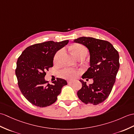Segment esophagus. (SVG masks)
Instances as JSON below:
<instances>
[{
	"mask_svg": "<svg viewBox=\"0 0 134 134\" xmlns=\"http://www.w3.org/2000/svg\"><path fill=\"white\" fill-rule=\"evenodd\" d=\"M67 83L68 84H72L74 83V81H72V80H68V81H67Z\"/></svg>",
	"mask_w": 134,
	"mask_h": 134,
	"instance_id": "34e87169",
	"label": "esophagus"
}]
</instances>
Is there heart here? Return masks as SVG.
I'll use <instances>...</instances> for the list:
<instances>
[{
	"mask_svg": "<svg viewBox=\"0 0 134 134\" xmlns=\"http://www.w3.org/2000/svg\"><path fill=\"white\" fill-rule=\"evenodd\" d=\"M71 51L74 54V55L77 58H79L80 57H83V56H86L87 54V49L86 47H85L83 46L80 45V44H75L72 46L70 47ZM62 49L58 51L56 53L54 58V61L55 63H58L59 61L60 60V58L61 57V55L62 54ZM77 75V72L75 70L72 69H65L62 71L61 75L62 76L66 79H72L76 77Z\"/></svg>",
	"mask_w": 134,
	"mask_h": 134,
	"instance_id": "heart-1",
	"label": "heart"
}]
</instances>
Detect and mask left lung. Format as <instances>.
<instances>
[{
	"label": "left lung",
	"mask_w": 134,
	"mask_h": 134,
	"mask_svg": "<svg viewBox=\"0 0 134 134\" xmlns=\"http://www.w3.org/2000/svg\"><path fill=\"white\" fill-rule=\"evenodd\" d=\"M74 42L88 49L90 67L82 78L94 80L87 86L86 82L80 80L82 87L77 92V96L85 104H100L108 97L115 82L120 66L119 53L110 42L103 40L83 36Z\"/></svg>",
	"instance_id": "left-lung-1"
}]
</instances>
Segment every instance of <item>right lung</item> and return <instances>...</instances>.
<instances>
[{
  "label": "right lung",
  "mask_w": 134,
  "mask_h": 134,
  "mask_svg": "<svg viewBox=\"0 0 134 134\" xmlns=\"http://www.w3.org/2000/svg\"><path fill=\"white\" fill-rule=\"evenodd\" d=\"M68 43L48 41L33 44L24 49L16 63L15 74L21 92L32 104L40 107L50 105L57 100L66 80L57 78L52 85L46 81V71L53 67L56 52Z\"/></svg>",
  "instance_id": "add662e5"
}]
</instances>
